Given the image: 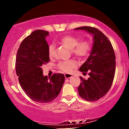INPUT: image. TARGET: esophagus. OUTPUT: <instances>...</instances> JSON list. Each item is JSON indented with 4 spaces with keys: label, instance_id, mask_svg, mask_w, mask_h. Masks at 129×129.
I'll return each mask as SVG.
<instances>
[{
    "label": "esophagus",
    "instance_id": "obj_1",
    "mask_svg": "<svg viewBox=\"0 0 129 129\" xmlns=\"http://www.w3.org/2000/svg\"><path fill=\"white\" fill-rule=\"evenodd\" d=\"M72 77H73V75H70V74H68V73L65 74V78H66V79H69V78H72Z\"/></svg>",
    "mask_w": 129,
    "mask_h": 129
}]
</instances>
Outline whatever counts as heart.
<instances>
[{"instance_id":"heart-1","label":"heart","mask_w":129,"mask_h":129,"mask_svg":"<svg viewBox=\"0 0 129 129\" xmlns=\"http://www.w3.org/2000/svg\"><path fill=\"white\" fill-rule=\"evenodd\" d=\"M79 38L73 36H65L60 38L59 42L62 45L66 46L71 51L79 58H84L88 56L91 50V44L88 41L79 42ZM54 54V46L50 45L48 48V55L50 57H53ZM76 63L74 60L62 61L59 63L60 70L66 73H69L73 68L76 67Z\"/></svg>"}]
</instances>
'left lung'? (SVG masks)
<instances>
[{
	"label": "left lung",
	"instance_id": "left-lung-1",
	"mask_svg": "<svg viewBox=\"0 0 129 129\" xmlns=\"http://www.w3.org/2000/svg\"><path fill=\"white\" fill-rule=\"evenodd\" d=\"M75 29L86 31L93 36V44L90 56L81 66L80 72H88V79L80 77L82 82L78 87L79 96L87 101H95L108 92L115 73V54L112 44L98 29L82 26Z\"/></svg>",
	"mask_w": 129,
	"mask_h": 129
}]
</instances>
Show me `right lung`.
Masks as SVG:
<instances>
[{
    "instance_id": "1",
    "label": "right lung",
    "mask_w": 129,
    "mask_h": 129,
    "mask_svg": "<svg viewBox=\"0 0 129 129\" xmlns=\"http://www.w3.org/2000/svg\"><path fill=\"white\" fill-rule=\"evenodd\" d=\"M47 31L32 32L21 42L16 60V72L22 90L31 100L40 103L52 101L59 94L65 76L54 73L51 78L43 75L42 66L50 61Z\"/></svg>"
}]
</instances>
